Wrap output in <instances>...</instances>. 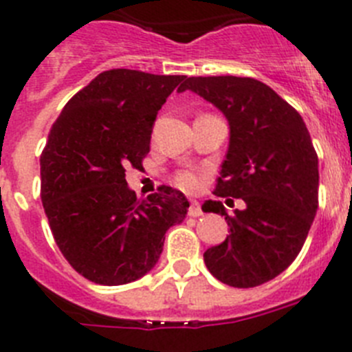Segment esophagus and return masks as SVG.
<instances>
[{
	"label": "esophagus",
	"mask_w": 352,
	"mask_h": 352,
	"mask_svg": "<svg viewBox=\"0 0 352 352\" xmlns=\"http://www.w3.org/2000/svg\"><path fill=\"white\" fill-rule=\"evenodd\" d=\"M188 214L193 216V218H199V216H202V208L197 201H190Z\"/></svg>",
	"instance_id": "1"
}]
</instances>
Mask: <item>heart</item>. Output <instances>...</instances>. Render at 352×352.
<instances>
[{"instance_id":"obj_1","label":"heart","mask_w":352,"mask_h":352,"mask_svg":"<svg viewBox=\"0 0 352 352\" xmlns=\"http://www.w3.org/2000/svg\"><path fill=\"white\" fill-rule=\"evenodd\" d=\"M176 183L185 190H195L199 186V183H201V179H199V176L195 173H188V170H185V173L178 174Z\"/></svg>"}]
</instances>
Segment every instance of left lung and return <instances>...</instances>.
Returning <instances> with one entry per match:
<instances>
[{"instance_id":"1","label":"left lung","mask_w":352,"mask_h":352,"mask_svg":"<svg viewBox=\"0 0 352 352\" xmlns=\"http://www.w3.org/2000/svg\"><path fill=\"white\" fill-rule=\"evenodd\" d=\"M185 90L220 109L230 129L214 195L246 204L228 216L220 201L204 202L206 212L225 216L230 227L227 239L204 253L206 267L234 288L263 285L292 265L318 211L311 134L295 108L254 78L192 76L178 92Z\"/></svg>"}]
</instances>
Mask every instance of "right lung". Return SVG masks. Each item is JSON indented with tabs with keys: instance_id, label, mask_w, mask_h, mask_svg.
I'll use <instances>...</instances> for the list:
<instances>
[{
	"instance_id": "right-lung-1",
	"label": "right lung",
	"mask_w": 352,
	"mask_h": 352,
	"mask_svg": "<svg viewBox=\"0 0 352 352\" xmlns=\"http://www.w3.org/2000/svg\"><path fill=\"white\" fill-rule=\"evenodd\" d=\"M182 75L102 71L67 101L41 153V202L71 267L89 281H136L159 262L166 232L182 223L188 201L160 186L138 201L125 167L141 169L157 113Z\"/></svg>"
}]
</instances>
